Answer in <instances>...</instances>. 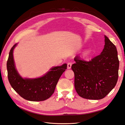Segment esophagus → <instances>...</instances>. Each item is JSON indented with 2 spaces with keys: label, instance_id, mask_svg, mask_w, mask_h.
I'll return each mask as SVG.
<instances>
[{
  "label": "esophagus",
  "instance_id": "esophagus-1",
  "mask_svg": "<svg viewBox=\"0 0 125 125\" xmlns=\"http://www.w3.org/2000/svg\"><path fill=\"white\" fill-rule=\"evenodd\" d=\"M71 63H70V62L68 63H67V68L69 69L71 68Z\"/></svg>",
  "mask_w": 125,
  "mask_h": 125
}]
</instances>
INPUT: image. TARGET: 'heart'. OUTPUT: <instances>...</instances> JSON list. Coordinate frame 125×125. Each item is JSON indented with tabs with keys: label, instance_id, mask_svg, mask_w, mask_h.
Listing matches in <instances>:
<instances>
[{
	"label": "heart",
	"instance_id": "b5f03b06",
	"mask_svg": "<svg viewBox=\"0 0 125 125\" xmlns=\"http://www.w3.org/2000/svg\"><path fill=\"white\" fill-rule=\"evenodd\" d=\"M91 50H90V49H88V50H87L85 52V55L86 56H88L91 54Z\"/></svg>",
	"mask_w": 125,
	"mask_h": 125
}]
</instances>
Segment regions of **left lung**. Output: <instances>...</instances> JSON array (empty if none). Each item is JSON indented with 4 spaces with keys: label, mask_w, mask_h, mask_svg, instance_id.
<instances>
[{
    "label": "left lung",
    "mask_w": 125,
    "mask_h": 125,
    "mask_svg": "<svg viewBox=\"0 0 125 125\" xmlns=\"http://www.w3.org/2000/svg\"><path fill=\"white\" fill-rule=\"evenodd\" d=\"M105 37L101 54L89 62L74 58L71 66L74 74V87L78 95L86 99H103L115 86L118 78L119 62L115 45Z\"/></svg>",
    "instance_id": "obj_1"
}]
</instances>
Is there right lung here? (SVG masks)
Listing matches in <instances>:
<instances>
[{
    "label": "right lung",
    "instance_id": "obj_1",
    "mask_svg": "<svg viewBox=\"0 0 125 125\" xmlns=\"http://www.w3.org/2000/svg\"><path fill=\"white\" fill-rule=\"evenodd\" d=\"M14 44L9 52L7 62L8 80L12 88L23 99L30 101H43L50 98L55 91L59 79L67 69V65L52 68L43 77L35 79L22 78L18 73L13 57Z\"/></svg>",
    "mask_w": 125,
    "mask_h": 125
}]
</instances>
